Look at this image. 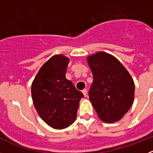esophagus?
Here are the masks:
<instances>
[{
    "mask_svg": "<svg viewBox=\"0 0 153 153\" xmlns=\"http://www.w3.org/2000/svg\"><path fill=\"white\" fill-rule=\"evenodd\" d=\"M82 92H83L84 97H86V96H87V90H86V89H83V90H82Z\"/></svg>",
    "mask_w": 153,
    "mask_h": 153,
    "instance_id": "obj_1",
    "label": "esophagus"
}]
</instances>
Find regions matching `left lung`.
Returning <instances> with one entry per match:
<instances>
[{
    "label": "left lung",
    "mask_w": 153,
    "mask_h": 153,
    "mask_svg": "<svg viewBox=\"0 0 153 153\" xmlns=\"http://www.w3.org/2000/svg\"><path fill=\"white\" fill-rule=\"evenodd\" d=\"M87 61L93 76L90 102L103 122H117L133 102V80L122 63L109 53H97L88 56Z\"/></svg>",
    "instance_id": "obj_1"
}]
</instances>
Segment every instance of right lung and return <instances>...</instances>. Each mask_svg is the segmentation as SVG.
Wrapping results in <instances>:
<instances>
[{
	"label": "right lung",
	"mask_w": 153,
	"mask_h": 153,
	"mask_svg": "<svg viewBox=\"0 0 153 153\" xmlns=\"http://www.w3.org/2000/svg\"><path fill=\"white\" fill-rule=\"evenodd\" d=\"M69 59L55 55L46 62L32 83L31 94L39 116L50 126L61 129L76 117L83 94L66 78Z\"/></svg>",
	"instance_id": "obj_1"
}]
</instances>
